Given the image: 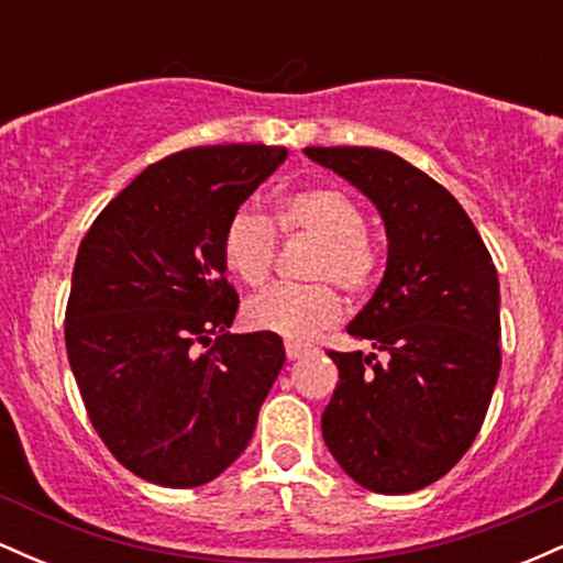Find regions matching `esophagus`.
<instances>
[{
    "mask_svg": "<svg viewBox=\"0 0 563 563\" xmlns=\"http://www.w3.org/2000/svg\"><path fill=\"white\" fill-rule=\"evenodd\" d=\"M309 352H312V349L299 344V341H286V357L288 360H299V357H303V354H309Z\"/></svg>",
    "mask_w": 563,
    "mask_h": 563,
    "instance_id": "34e87169",
    "label": "esophagus"
}]
</instances>
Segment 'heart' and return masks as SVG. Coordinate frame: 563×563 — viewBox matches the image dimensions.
<instances>
[{
    "label": "heart",
    "instance_id": "b5f03b06",
    "mask_svg": "<svg viewBox=\"0 0 563 563\" xmlns=\"http://www.w3.org/2000/svg\"><path fill=\"white\" fill-rule=\"evenodd\" d=\"M365 224L363 206L333 185L286 192L277 200L273 222L251 206L232 211L222 232V260L230 275L245 286H262L273 273L277 256L275 227L286 238L303 235L318 243L307 275L320 283L269 286L245 301V322L254 331L299 341L335 325L344 314V303L331 283L344 288L349 296H363L378 280L380 254L367 238Z\"/></svg>",
    "mask_w": 563,
    "mask_h": 563
}]
</instances>
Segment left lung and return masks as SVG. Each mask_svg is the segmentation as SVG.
I'll return each instance as SVG.
<instances>
[{"mask_svg":"<svg viewBox=\"0 0 563 563\" xmlns=\"http://www.w3.org/2000/svg\"><path fill=\"white\" fill-rule=\"evenodd\" d=\"M303 153L365 192L389 238L384 280L346 328L373 352H328L339 384L322 437L365 489L416 493L466 455L487 416L500 373L497 269L463 206L405 158Z\"/></svg>","mask_w":563,"mask_h":563,"instance_id":"8db88e82","label":"left lung"}]
</instances>
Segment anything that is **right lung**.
I'll return each instance as SVG.
<instances>
[{
  "mask_svg": "<svg viewBox=\"0 0 563 563\" xmlns=\"http://www.w3.org/2000/svg\"><path fill=\"white\" fill-rule=\"evenodd\" d=\"M288 156L206 145L147 166L79 245L66 307L68 363L95 431L121 466L200 487L245 450L286 363L277 333H230L232 211Z\"/></svg>",
  "mask_w": 563,
  "mask_h": 563,
  "instance_id": "right-lung-1",
  "label": "right lung"
}]
</instances>
